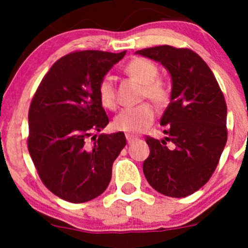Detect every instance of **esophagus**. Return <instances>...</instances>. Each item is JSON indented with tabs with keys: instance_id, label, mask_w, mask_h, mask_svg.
I'll list each match as a JSON object with an SVG mask.
<instances>
[{
	"instance_id": "1",
	"label": "esophagus",
	"mask_w": 248,
	"mask_h": 248,
	"mask_svg": "<svg viewBox=\"0 0 248 248\" xmlns=\"http://www.w3.org/2000/svg\"><path fill=\"white\" fill-rule=\"evenodd\" d=\"M126 139H127V141H128V144H129V142L136 141V140L138 139V138H137V137H134V136H132V134H127Z\"/></svg>"
}]
</instances>
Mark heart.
Instances as JSON below:
<instances>
[{
    "mask_svg": "<svg viewBox=\"0 0 248 248\" xmlns=\"http://www.w3.org/2000/svg\"><path fill=\"white\" fill-rule=\"evenodd\" d=\"M124 71L129 77L144 85L142 90L144 98L151 99L158 107H163L168 103L170 98V91L166 82L158 79V67L154 62L144 57H136L127 63ZM97 94L104 108L109 110L116 108V92L111 78L106 77L99 81ZM155 115L156 111L154 106L149 102H145L137 107L122 109L115 116L112 126L116 131L124 132V133H141L154 122Z\"/></svg>",
    "mask_w": 248,
    "mask_h": 248,
    "instance_id": "heart-1",
    "label": "heart"
}]
</instances>
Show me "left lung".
Here are the masks:
<instances>
[{
    "instance_id": "1",
    "label": "left lung",
    "mask_w": 248,
    "mask_h": 248,
    "mask_svg": "<svg viewBox=\"0 0 248 248\" xmlns=\"http://www.w3.org/2000/svg\"><path fill=\"white\" fill-rule=\"evenodd\" d=\"M137 54L158 61L172 79L161 119L166 140L146 137L142 171L152 188L171 198L191 196L212 176L226 146L227 104L211 69L187 47L159 46Z\"/></svg>"
}]
</instances>
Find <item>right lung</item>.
I'll use <instances>...</instances> for the list:
<instances>
[{"instance_id": "obj_1", "label": "right lung", "mask_w": 248, "mask_h": 248, "mask_svg": "<svg viewBox=\"0 0 248 248\" xmlns=\"http://www.w3.org/2000/svg\"><path fill=\"white\" fill-rule=\"evenodd\" d=\"M124 54L71 52L52 64L32 98L30 156L44 186L63 201L80 204L101 196L126 146L122 132L93 136L109 124L97 87Z\"/></svg>"}]
</instances>
